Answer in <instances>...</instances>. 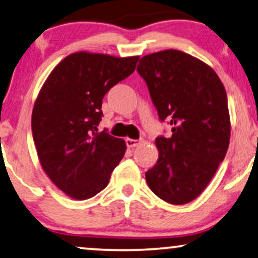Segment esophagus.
<instances>
[{"label":"esophagus","mask_w":258,"mask_h":258,"mask_svg":"<svg viewBox=\"0 0 258 258\" xmlns=\"http://www.w3.org/2000/svg\"><path fill=\"white\" fill-rule=\"evenodd\" d=\"M141 143H142V140H133V139H126L125 140V144H126V147H128V148L139 147Z\"/></svg>","instance_id":"obj_1"}]
</instances>
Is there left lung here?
<instances>
[{
  "instance_id": "left-lung-1",
  "label": "left lung",
  "mask_w": 258,
  "mask_h": 258,
  "mask_svg": "<svg viewBox=\"0 0 258 258\" xmlns=\"http://www.w3.org/2000/svg\"><path fill=\"white\" fill-rule=\"evenodd\" d=\"M137 73L147 83L161 122L172 135L156 137L157 163L146 172L155 195L171 204L195 200L214 177L230 140L227 93L216 73L185 52L144 56Z\"/></svg>"
}]
</instances>
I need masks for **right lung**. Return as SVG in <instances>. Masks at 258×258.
Listing matches in <instances>:
<instances>
[{
    "instance_id": "1",
    "label": "right lung",
    "mask_w": 258,
    "mask_h": 258,
    "mask_svg": "<svg viewBox=\"0 0 258 258\" xmlns=\"http://www.w3.org/2000/svg\"><path fill=\"white\" fill-rule=\"evenodd\" d=\"M139 56L75 52L59 62L34 104L31 130L41 165L63 192L88 200L108 185L125 143L97 133L104 95L136 68Z\"/></svg>"
}]
</instances>
